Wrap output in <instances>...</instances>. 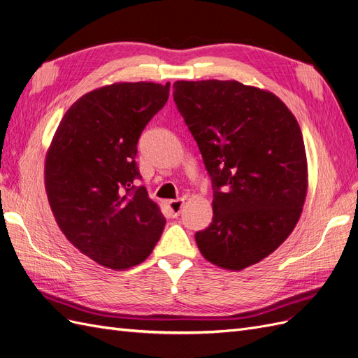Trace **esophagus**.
<instances>
[{
    "label": "esophagus",
    "instance_id": "1",
    "mask_svg": "<svg viewBox=\"0 0 358 358\" xmlns=\"http://www.w3.org/2000/svg\"><path fill=\"white\" fill-rule=\"evenodd\" d=\"M184 205V199H176V201H168L166 202V206H168V210H169V215L172 218H176L180 215L181 213V208Z\"/></svg>",
    "mask_w": 358,
    "mask_h": 358
}]
</instances>
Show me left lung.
<instances>
[{"mask_svg": "<svg viewBox=\"0 0 358 358\" xmlns=\"http://www.w3.org/2000/svg\"><path fill=\"white\" fill-rule=\"evenodd\" d=\"M174 101L213 181V222L194 234L201 254L239 271L292 233L307 196L301 128L273 92L237 81H177Z\"/></svg>", "mask_w": 358, "mask_h": 358, "instance_id": "8db88e82", "label": "left lung"}]
</instances>
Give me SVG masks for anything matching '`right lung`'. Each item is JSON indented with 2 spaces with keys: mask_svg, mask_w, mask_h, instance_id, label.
<instances>
[{
  "mask_svg": "<svg viewBox=\"0 0 358 358\" xmlns=\"http://www.w3.org/2000/svg\"><path fill=\"white\" fill-rule=\"evenodd\" d=\"M169 96V83H119L90 91L64 113L45 157V190L63 234L100 266L148 258L165 227L136 162L137 143Z\"/></svg>",
  "mask_w": 358,
  "mask_h": 358,
  "instance_id": "right-lung-1",
  "label": "right lung"
}]
</instances>
